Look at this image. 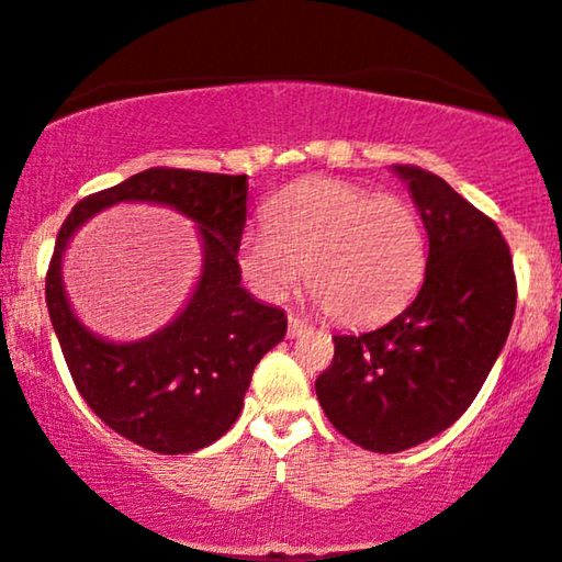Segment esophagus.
I'll list each match as a JSON object with an SVG mask.
<instances>
[{"instance_id": "1", "label": "esophagus", "mask_w": 562, "mask_h": 562, "mask_svg": "<svg viewBox=\"0 0 562 562\" xmlns=\"http://www.w3.org/2000/svg\"><path fill=\"white\" fill-rule=\"evenodd\" d=\"M314 329V326H311L308 322H303V318H297V316H293L290 314L288 316V337H301V334H305V331H311Z\"/></svg>"}]
</instances>
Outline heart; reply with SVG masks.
I'll use <instances>...</instances> for the list:
<instances>
[{"mask_svg": "<svg viewBox=\"0 0 562 562\" xmlns=\"http://www.w3.org/2000/svg\"><path fill=\"white\" fill-rule=\"evenodd\" d=\"M238 265L248 285L272 301L305 272L326 316L363 326L392 316L420 288L428 238L407 199L308 179L272 199L267 228L240 238Z\"/></svg>", "mask_w": 562, "mask_h": 562, "instance_id": "obj_1", "label": "heart"}]
</instances>
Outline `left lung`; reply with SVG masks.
<instances>
[{
    "label": "left lung",
    "mask_w": 562,
    "mask_h": 562,
    "mask_svg": "<svg viewBox=\"0 0 562 562\" xmlns=\"http://www.w3.org/2000/svg\"><path fill=\"white\" fill-rule=\"evenodd\" d=\"M428 231L415 301L373 331L334 334L316 379L329 423L375 453L407 451L464 415L506 345L516 277L498 225L449 183L394 166Z\"/></svg>",
    "instance_id": "left-lung-1"
}]
</instances>
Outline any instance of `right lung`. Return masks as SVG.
<instances>
[{"label": "right lung", "instance_id": "right-lung-1", "mask_svg": "<svg viewBox=\"0 0 562 562\" xmlns=\"http://www.w3.org/2000/svg\"><path fill=\"white\" fill-rule=\"evenodd\" d=\"M170 206L198 225L203 269L184 308L162 330L113 344L81 324L63 290V251L74 233L113 203ZM246 176L150 168L82 199L64 220L46 274V305L64 360L101 420L158 453L215 443L244 409L254 368L288 331L285 311L240 285Z\"/></svg>", "mask_w": 562, "mask_h": 562}]
</instances>
